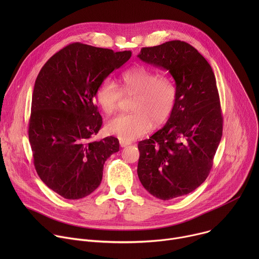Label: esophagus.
I'll use <instances>...</instances> for the list:
<instances>
[{
  "instance_id": "1",
  "label": "esophagus",
  "mask_w": 259,
  "mask_h": 259,
  "mask_svg": "<svg viewBox=\"0 0 259 259\" xmlns=\"http://www.w3.org/2000/svg\"><path fill=\"white\" fill-rule=\"evenodd\" d=\"M130 144H131V142H129V141L120 140V145H121V147H126L127 145H130Z\"/></svg>"
}]
</instances>
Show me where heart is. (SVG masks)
Instances as JSON below:
<instances>
[{"label":"heart","mask_w":259,"mask_h":259,"mask_svg":"<svg viewBox=\"0 0 259 259\" xmlns=\"http://www.w3.org/2000/svg\"><path fill=\"white\" fill-rule=\"evenodd\" d=\"M121 81L122 90L110 78L104 79L96 90V102L106 115L116 112L123 93L135 97L131 106L133 113L109 120L105 125L107 133L131 141L146 134L152 125L160 126L168 120L177 94L171 79L136 65L123 72Z\"/></svg>","instance_id":"heart-1"}]
</instances>
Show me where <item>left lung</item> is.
Returning <instances> with one entry per match:
<instances>
[{
    "label": "left lung",
    "mask_w": 259,
    "mask_h": 259,
    "mask_svg": "<svg viewBox=\"0 0 259 259\" xmlns=\"http://www.w3.org/2000/svg\"><path fill=\"white\" fill-rule=\"evenodd\" d=\"M137 57L168 70L176 101L165 126L138 142L137 174L154 197L171 200L188 195L206 180L223 136V116L214 72L193 46L170 41L145 47Z\"/></svg>",
    "instance_id": "obj_1"
}]
</instances>
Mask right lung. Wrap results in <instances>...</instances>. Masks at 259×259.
Wrapping results in <instances>:
<instances>
[{
	"label": "right lung",
	"mask_w": 259,
	"mask_h": 259,
	"mask_svg": "<svg viewBox=\"0 0 259 259\" xmlns=\"http://www.w3.org/2000/svg\"><path fill=\"white\" fill-rule=\"evenodd\" d=\"M131 54L73 43L55 53L36 77L28 127L33 164L42 181L64 199L93 193L105 161L119 152L118 138L94 139L102 125L94 97Z\"/></svg>",
	"instance_id": "right-lung-1"
}]
</instances>
